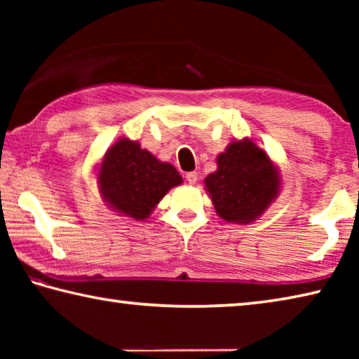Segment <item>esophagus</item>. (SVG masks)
Returning <instances> with one entry per match:
<instances>
[{
	"instance_id": "obj_1",
	"label": "esophagus",
	"mask_w": 359,
	"mask_h": 359,
	"mask_svg": "<svg viewBox=\"0 0 359 359\" xmlns=\"http://www.w3.org/2000/svg\"><path fill=\"white\" fill-rule=\"evenodd\" d=\"M185 179H187L188 184L194 185V184H196V182H198V172H187V174H185Z\"/></svg>"
}]
</instances>
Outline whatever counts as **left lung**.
I'll return each instance as SVG.
<instances>
[{
	"mask_svg": "<svg viewBox=\"0 0 359 359\" xmlns=\"http://www.w3.org/2000/svg\"><path fill=\"white\" fill-rule=\"evenodd\" d=\"M215 161V171L204 177V190L217 215L234 224L257 222L282 191L280 168L250 137L233 139Z\"/></svg>",
	"mask_w": 359,
	"mask_h": 359,
	"instance_id": "obj_1",
	"label": "left lung"
}]
</instances>
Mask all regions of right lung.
I'll list each match as a JSON object with an SVG mask.
<instances>
[{
    "label": "right lung",
    "mask_w": 359,
    "mask_h": 359,
    "mask_svg": "<svg viewBox=\"0 0 359 359\" xmlns=\"http://www.w3.org/2000/svg\"><path fill=\"white\" fill-rule=\"evenodd\" d=\"M93 169L102 201L133 222L147 220L166 193L184 184L171 163L158 160L128 137L117 139Z\"/></svg>",
    "instance_id": "obj_1"
}]
</instances>
